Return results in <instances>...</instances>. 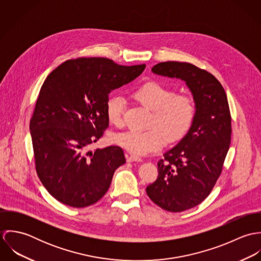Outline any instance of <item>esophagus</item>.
<instances>
[{
	"label": "esophagus",
	"mask_w": 261,
	"mask_h": 261,
	"mask_svg": "<svg viewBox=\"0 0 261 261\" xmlns=\"http://www.w3.org/2000/svg\"><path fill=\"white\" fill-rule=\"evenodd\" d=\"M126 161L127 162H142V158L138 156V155H134V154H126Z\"/></svg>",
	"instance_id": "34e87169"
}]
</instances>
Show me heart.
Wrapping results in <instances>:
<instances>
[{"label":"heart","mask_w":261,"mask_h":261,"mask_svg":"<svg viewBox=\"0 0 261 261\" xmlns=\"http://www.w3.org/2000/svg\"><path fill=\"white\" fill-rule=\"evenodd\" d=\"M134 97L152 111L147 130H127L117 134L114 143L136 155H145L163 148L167 142L181 140L190 129L195 117V102L187 94L174 91L156 81L142 84L134 91ZM125 100L121 95H111L106 102L108 120L115 126L122 124Z\"/></svg>","instance_id":"obj_1"}]
</instances>
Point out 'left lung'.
Segmentation results:
<instances>
[{"mask_svg": "<svg viewBox=\"0 0 261 261\" xmlns=\"http://www.w3.org/2000/svg\"><path fill=\"white\" fill-rule=\"evenodd\" d=\"M154 74L186 82L195 102V117L186 136L158 162V179L146 191L170 212H182L203 202L223 167L231 142V116L223 86L215 76L187 63L161 62Z\"/></svg>", "mask_w": 261, "mask_h": 261, "instance_id": "1", "label": "left lung"}]
</instances>
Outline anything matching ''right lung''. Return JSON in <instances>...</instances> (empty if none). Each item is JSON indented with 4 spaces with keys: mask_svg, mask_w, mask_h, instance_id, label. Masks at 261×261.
<instances>
[{
    "mask_svg": "<svg viewBox=\"0 0 261 261\" xmlns=\"http://www.w3.org/2000/svg\"><path fill=\"white\" fill-rule=\"evenodd\" d=\"M145 68V64L122 66L101 57L77 58L47 76L30 130L38 177L59 202L83 208L108 192L114 171L125 163L123 150L116 146L88 149L109 126V94Z\"/></svg>",
    "mask_w": 261,
    "mask_h": 261,
    "instance_id": "add662e5",
    "label": "right lung"
}]
</instances>
